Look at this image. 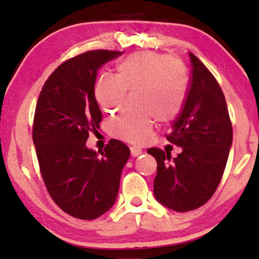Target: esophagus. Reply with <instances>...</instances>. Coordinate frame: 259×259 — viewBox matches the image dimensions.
<instances>
[{"label": "esophagus", "mask_w": 259, "mask_h": 259, "mask_svg": "<svg viewBox=\"0 0 259 259\" xmlns=\"http://www.w3.org/2000/svg\"><path fill=\"white\" fill-rule=\"evenodd\" d=\"M142 149H140L138 147H131V155L132 157H138L140 155H142Z\"/></svg>", "instance_id": "obj_1"}]
</instances>
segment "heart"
Wrapping results in <instances>:
<instances>
[{"mask_svg":"<svg viewBox=\"0 0 259 259\" xmlns=\"http://www.w3.org/2000/svg\"><path fill=\"white\" fill-rule=\"evenodd\" d=\"M134 91L138 108L111 119L109 130L112 137L140 144L150 140L156 119L166 122L180 113L188 93L184 68L166 54L133 53L118 63L116 77H100L94 97L104 112L113 113L125 103L127 92Z\"/></svg>","mask_w":259,"mask_h":259,"instance_id":"heart-1","label":"heart"}]
</instances>
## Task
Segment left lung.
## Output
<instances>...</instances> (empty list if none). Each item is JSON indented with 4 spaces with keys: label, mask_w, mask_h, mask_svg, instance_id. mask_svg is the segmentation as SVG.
<instances>
[{
    "label": "left lung",
    "mask_w": 259,
    "mask_h": 259,
    "mask_svg": "<svg viewBox=\"0 0 259 259\" xmlns=\"http://www.w3.org/2000/svg\"><path fill=\"white\" fill-rule=\"evenodd\" d=\"M191 59V79L182 110L166 135L182 152L170 153L151 148L157 175L153 193L165 207L179 212L194 210L209 200L223 176L230 148L232 124L220 84L199 59Z\"/></svg>",
    "instance_id": "1"
}]
</instances>
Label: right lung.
I'll list each match as a JSON object with an SVG mask.
<instances>
[{
  "instance_id": "1",
  "label": "right lung",
  "mask_w": 259,
  "mask_h": 259,
  "mask_svg": "<svg viewBox=\"0 0 259 259\" xmlns=\"http://www.w3.org/2000/svg\"><path fill=\"white\" fill-rule=\"evenodd\" d=\"M120 51L94 50L62 62L45 81L36 103L33 142L53 201L75 219L95 220L112 207L130 149L110 140L103 151L86 147L102 113L94 97L104 63Z\"/></svg>"
}]
</instances>
